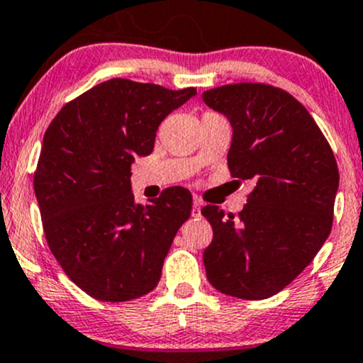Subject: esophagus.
I'll return each instance as SVG.
<instances>
[{
	"label": "esophagus",
	"instance_id": "esophagus-1",
	"mask_svg": "<svg viewBox=\"0 0 363 363\" xmlns=\"http://www.w3.org/2000/svg\"><path fill=\"white\" fill-rule=\"evenodd\" d=\"M201 206H203V201L198 198V196H194V199H193V216L201 215Z\"/></svg>",
	"mask_w": 363,
	"mask_h": 363
}]
</instances>
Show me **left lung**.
<instances>
[{
    "mask_svg": "<svg viewBox=\"0 0 363 363\" xmlns=\"http://www.w3.org/2000/svg\"><path fill=\"white\" fill-rule=\"evenodd\" d=\"M203 101L230 121L232 177L252 179L239 216L201 208L213 228L203 252L216 290L245 301L273 297L309 266L333 227L336 158L315 121L289 91L264 83L206 90Z\"/></svg>",
    "mask_w": 363,
    "mask_h": 363,
    "instance_id": "1",
    "label": "left lung"
}]
</instances>
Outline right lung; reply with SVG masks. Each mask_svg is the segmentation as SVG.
I'll list each match as a JSON object with an SVG mask.
<instances>
[{
  "label": "right lung",
  "instance_id": "1",
  "mask_svg": "<svg viewBox=\"0 0 363 363\" xmlns=\"http://www.w3.org/2000/svg\"><path fill=\"white\" fill-rule=\"evenodd\" d=\"M196 95L112 78L62 106L45 129L34 191L45 240L74 285L102 302L157 286L193 196L169 187L148 205L131 193L135 157L153 152L157 129Z\"/></svg>",
  "mask_w": 363,
  "mask_h": 363
}]
</instances>
